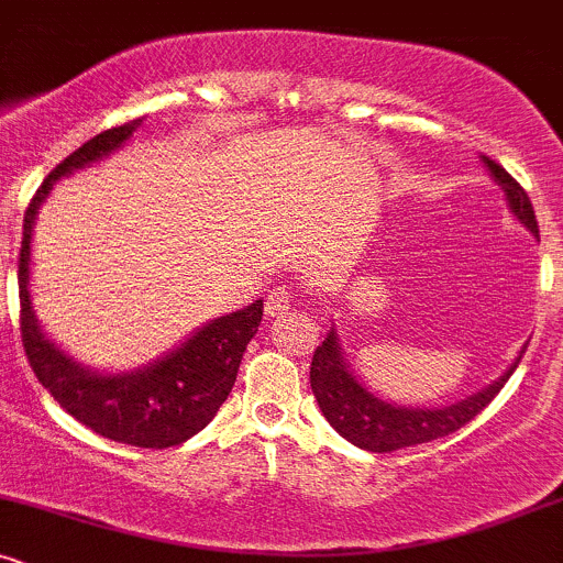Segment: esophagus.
<instances>
[{"label": "esophagus", "instance_id": "1", "mask_svg": "<svg viewBox=\"0 0 563 563\" xmlns=\"http://www.w3.org/2000/svg\"><path fill=\"white\" fill-rule=\"evenodd\" d=\"M290 303H294V294L286 286H277L267 294L264 312H267V318H283V314H288Z\"/></svg>", "mask_w": 563, "mask_h": 563}]
</instances>
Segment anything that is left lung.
I'll return each instance as SVG.
<instances>
[{"label":"left lung","mask_w":563,"mask_h":563,"mask_svg":"<svg viewBox=\"0 0 563 563\" xmlns=\"http://www.w3.org/2000/svg\"><path fill=\"white\" fill-rule=\"evenodd\" d=\"M479 158L487 166L495 185L506 192L510 214L519 219L521 228H527L540 241L538 219H534L532 200H529L525 187L516 183L500 164H495L493 158ZM525 352L527 344L516 354L514 363L506 367V373H500L493 384L457 399V402L439 407H412L386 402L378 394L367 389L363 380L354 376L352 363H349L346 352L341 349L335 325H331L322 344L314 349L312 367H309V384H312L322 416L328 418V423L346 442L367 452H391L448 437L452 431L461 429V426H466L471 418L479 416L484 407L493 402L495 394L506 386V380L519 367Z\"/></svg>","instance_id":"8db88e82"}]
</instances>
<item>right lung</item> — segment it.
<instances>
[{
	"label": "right lung",
	"mask_w": 563,
	"mask_h": 563,
	"mask_svg": "<svg viewBox=\"0 0 563 563\" xmlns=\"http://www.w3.org/2000/svg\"><path fill=\"white\" fill-rule=\"evenodd\" d=\"M142 119L108 129L84 142L47 174L23 217V245L18 262L21 286V331L29 363L38 384L55 402L95 434L132 448L164 450L183 444L211 423L235 384L249 341L262 322V299L238 312L222 314L196 328L183 344L134 371L108 373L79 363L44 333L31 296V238L36 214L55 183L87 169L124 147Z\"/></svg>",
	"instance_id": "add662e5"
}]
</instances>
